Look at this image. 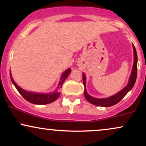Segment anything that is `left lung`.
<instances>
[{
  "mask_svg": "<svg viewBox=\"0 0 146 146\" xmlns=\"http://www.w3.org/2000/svg\"><path fill=\"white\" fill-rule=\"evenodd\" d=\"M133 51H134V64L133 67H132V73L130 75V80H129L128 84L126 86L123 88V90L119 92L116 95H113V96L110 97L106 99H97L94 98L93 97L90 96L87 93L86 90V77L84 74H82L83 78V83L84 86V96L85 98L90 103L92 104L95 106H103V107H108L112 106L117 104L118 102H119L125 96V95L132 89V87L135 85V82H136L137 75V54L136 49H135V46L133 45Z\"/></svg>",
  "mask_w": 146,
  "mask_h": 146,
  "instance_id": "8db88e82",
  "label": "left lung"
}]
</instances>
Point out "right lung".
<instances>
[{
    "mask_svg": "<svg viewBox=\"0 0 146 146\" xmlns=\"http://www.w3.org/2000/svg\"><path fill=\"white\" fill-rule=\"evenodd\" d=\"M71 68H68L66 71L64 72L63 74L62 75L59 84H58V89L62 88L64 82V80L67 78L68 75L71 73ZM10 78H11V82H12V83L14 84L15 87H16V89L18 90V91L19 92L20 94H21L27 101L30 102V103L34 104H50L51 103V102L56 101L60 95V92L58 91V89H57L54 93H48V94H40V93H31V92L26 91V90H23V88H21V87H19L17 84H16V82L14 81V80H13L12 78L11 77V73H10Z\"/></svg>",
    "mask_w": 146,
    "mask_h": 146,
    "instance_id": "add662e5",
    "label": "right lung"
}]
</instances>
